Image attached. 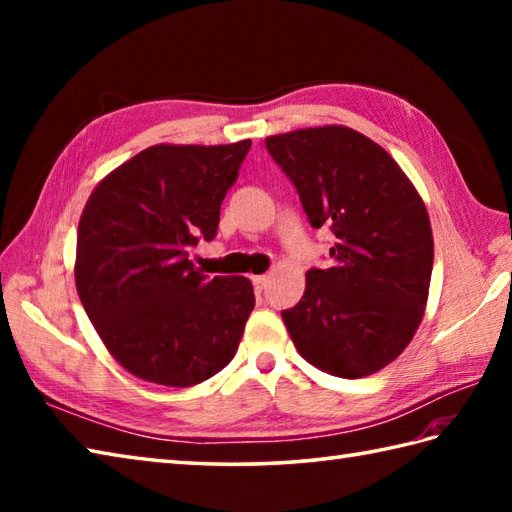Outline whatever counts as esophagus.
Here are the masks:
<instances>
[{
  "instance_id": "esophagus-1",
  "label": "esophagus",
  "mask_w": 512,
  "mask_h": 512,
  "mask_svg": "<svg viewBox=\"0 0 512 512\" xmlns=\"http://www.w3.org/2000/svg\"><path fill=\"white\" fill-rule=\"evenodd\" d=\"M253 286H255V290L262 292V290L268 286V275H257V277H253Z\"/></svg>"
}]
</instances>
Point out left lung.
<instances>
[{
	"label": "left lung",
	"mask_w": 512,
	"mask_h": 512,
	"mask_svg": "<svg viewBox=\"0 0 512 512\" xmlns=\"http://www.w3.org/2000/svg\"><path fill=\"white\" fill-rule=\"evenodd\" d=\"M314 228L336 235L330 268H310L284 310L297 352L339 378H363L411 343L427 306L433 235L427 206L387 151L343 125L268 136Z\"/></svg>",
	"instance_id": "obj_1"
}]
</instances>
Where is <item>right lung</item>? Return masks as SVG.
<instances>
[{
  "mask_svg": "<svg viewBox=\"0 0 512 512\" xmlns=\"http://www.w3.org/2000/svg\"><path fill=\"white\" fill-rule=\"evenodd\" d=\"M250 140L154 145L99 182L76 235L74 279L107 350L129 374L191 387L224 369L255 308L246 277L202 275L189 248L211 242Z\"/></svg>",
  "mask_w": 512,
  "mask_h": 512,
  "instance_id": "1",
  "label": "right lung"
}]
</instances>
